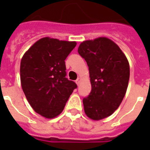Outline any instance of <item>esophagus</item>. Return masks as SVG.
<instances>
[{
	"instance_id": "1",
	"label": "esophagus",
	"mask_w": 150,
	"mask_h": 150,
	"mask_svg": "<svg viewBox=\"0 0 150 150\" xmlns=\"http://www.w3.org/2000/svg\"><path fill=\"white\" fill-rule=\"evenodd\" d=\"M81 81H82V78H81V77L78 78L77 80H76V83H77L78 86H79L80 83H81Z\"/></svg>"
}]
</instances>
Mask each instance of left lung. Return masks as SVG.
Wrapping results in <instances>:
<instances>
[{
    "mask_svg": "<svg viewBox=\"0 0 150 150\" xmlns=\"http://www.w3.org/2000/svg\"><path fill=\"white\" fill-rule=\"evenodd\" d=\"M78 52L88 64L92 86L82 100L85 113L94 121L106 118L118 108L127 91L128 59L117 44L103 36L82 42Z\"/></svg>",
    "mask_w": 150,
    "mask_h": 150,
    "instance_id": "8db88e82",
    "label": "left lung"
}]
</instances>
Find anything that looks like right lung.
Wrapping results in <instances>:
<instances>
[{
	"label": "right lung",
	"mask_w": 150,
	"mask_h": 150,
	"mask_svg": "<svg viewBox=\"0 0 150 150\" xmlns=\"http://www.w3.org/2000/svg\"><path fill=\"white\" fill-rule=\"evenodd\" d=\"M75 41L43 37L24 54L20 64L22 90L28 102L43 117L54 118L63 111L75 82L65 78L64 60Z\"/></svg>",
	"instance_id": "right-lung-1"
}]
</instances>
